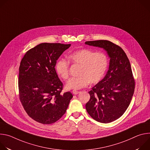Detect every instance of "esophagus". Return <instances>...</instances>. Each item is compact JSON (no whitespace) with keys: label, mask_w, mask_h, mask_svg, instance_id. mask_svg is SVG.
<instances>
[{"label":"esophagus","mask_w":150,"mask_h":150,"mask_svg":"<svg viewBox=\"0 0 150 150\" xmlns=\"http://www.w3.org/2000/svg\"><path fill=\"white\" fill-rule=\"evenodd\" d=\"M79 93H80V91H76V90H73V91H72V93H73V94H74V95H76V94H79Z\"/></svg>","instance_id":"1"}]
</instances>
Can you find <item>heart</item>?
Here are the masks:
<instances>
[{
  "mask_svg": "<svg viewBox=\"0 0 150 150\" xmlns=\"http://www.w3.org/2000/svg\"><path fill=\"white\" fill-rule=\"evenodd\" d=\"M69 62L74 65L80 66L79 76L70 79L66 88L69 90H79L87 87L89 83H98L104 77L109 65V59L103 52H96L87 49L75 50L68 56ZM64 59H59L55 64L57 75L67 80L69 76V63Z\"/></svg>",
  "mask_w": 150,
  "mask_h": 150,
  "instance_id": "heart-1",
  "label": "heart"
}]
</instances>
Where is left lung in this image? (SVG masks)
<instances>
[{"mask_svg":"<svg viewBox=\"0 0 150 150\" xmlns=\"http://www.w3.org/2000/svg\"><path fill=\"white\" fill-rule=\"evenodd\" d=\"M85 44L104 49L110 57L108 71L88 92L90 99L85 105L93 119L108 123L121 117L130 104L135 90L131 64L123 50L110 41H90Z\"/></svg>","mask_w":150,"mask_h":150,"instance_id":"1","label":"left lung"}]
</instances>
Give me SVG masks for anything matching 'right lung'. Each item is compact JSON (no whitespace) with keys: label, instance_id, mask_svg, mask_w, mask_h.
I'll return each instance as SVG.
<instances>
[{"label":"right lung","instance_id":"right-lung-1","mask_svg":"<svg viewBox=\"0 0 150 150\" xmlns=\"http://www.w3.org/2000/svg\"><path fill=\"white\" fill-rule=\"evenodd\" d=\"M71 45L41 43L29 50L19 68V99L28 116L37 122L52 124L65 113L73 96L61 93L63 83L55 64Z\"/></svg>","mask_w":150,"mask_h":150}]
</instances>
